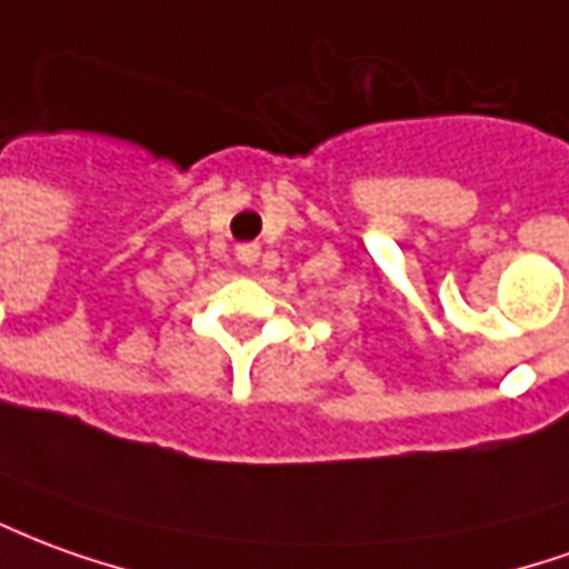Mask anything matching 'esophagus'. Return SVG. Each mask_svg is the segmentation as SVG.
<instances>
[{
  "label": "esophagus",
  "mask_w": 569,
  "mask_h": 569,
  "mask_svg": "<svg viewBox=\"0 0 569 569\" xmlns=\"http://www.w3.org/2000/svg\"><path fill=\"white\" fill-rule=\"evenodd\" d=\"M258 252H261V246H258V243H240V246H237V258H240L243 264H256Z\"/></svg>",
  "instance_id": "34e87169"
}]
</instances>
